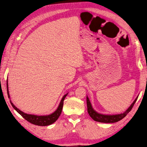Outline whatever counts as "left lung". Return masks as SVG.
Segmentation results:
<instances>
[{"instance_id":"1","label":"left lung","mask_w":147,"mask_h":147,"mask_svg":"<svg viewBox=\"0 0 147 147\" xmlns=\"http://www.w3.org/2000/svg\"><path fill=\"white\" fill-rule=\"evenodd\" d=\"M138 97V95L136 97L135 100L133 101V102L131 104V105L129 107V108L123 113H120V114H116V115H105V114L98 113L94 109L88 96H87V105L88 113L90 116V117L96 121L105 123H115L123 119L129 113V112H130L133 107L134 106L135 102H136Z\"/></svg>"}]
</instances>
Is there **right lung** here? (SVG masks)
<instances>
[{
    "label": "right lung",
    "instance_id": "obj_1",
    "mask_svg": "<svg viewBox=\"0 0 147 147\" xmlns=\"http://www.w3.org/2000/svg\"><path fill=\"white\" fill-rule=\"evenodd\" d=\"M7 95L8 97L10 99V102L11 105L13 108L21 115L23 117H24L26 120L29 121L30 123L40 125V126H46V125H51L54 122H55L59 117L60 116L61 111L63 106V101L66 96L67 95L68 93L64 95V96L62 97L58 107L57 108L56 110L53 112L51 114H49L48 115H31V114H27L26 113H24L20 111L19 109H18L11 102V100L10 99V96L9 95V87H8V81H7Z\"/></svg>",
    "mask_w": 147,
    "mask_h": 147
}]
</instances>
